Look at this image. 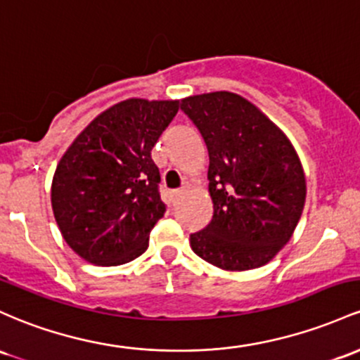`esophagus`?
<instances>
[{
	"mask_svg": "<svg viewBox=\"0 0 360 360\" xmlns=\"http://www.w3.org/2000/svg\"><path fill=\"white\" fill-rule=\"evenodd\" d=\"M183 196H184V191H183V189H179V191H174V193H172V200H174V203H179V201L183 200Z\"/></svg>",
	"mask_w": 360,
	"mask_h": 360,
	"instance_id": "esophagus-1",
	"label": "esophagus"
}]
</instances>
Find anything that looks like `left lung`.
Wrapping results in <instances>:
<instances>
[{"label":"left lung","mask_w":360,"mask_h":360,"mask_svg":"<svg viewBox=\"0 0 360 360\" xmlns=\"http://www.w3.org/2000/svg\"><path fill=\"white\" fill-rule=\"evenodd\" d=\"M208 150L212 222L191 250L222 270L274 259L289 243L306 201V176L285 133L248 98L210 92L181 101Z\"/></svg>","instance_id":"1"}]
</instances>
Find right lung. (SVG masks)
<instances>
[{
  "label": "right lung",
  "mask_w": 360,
  "mask_h": 360,
  "mask_svg": "<svg viewBox=\"0 0 360 360\" xmlns=\"http://www.w3.org/2000/svg\"><path fill=\"white\" fill-rule=\"evenodd\" d=\"M179 110V101L126 98L75 138L51 186L54 219L85 262L116 266L147 251L164 217L160 174L150 152Z\"/></svg>",
  "instance_id": "add662e5"
}]
</instances>
